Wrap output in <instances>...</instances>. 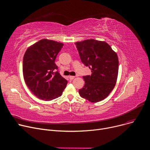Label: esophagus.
<instances>
[{
    "mask_svg": "<svg viewBox=\"0 0 150 150\" xmlns=\"http://www.w3.org/2000/svg\"><path fill=\"white\" fill-rule=\"evenodd\" d=\"M69 79L70 80H73L74 78V76H69Z\"/></svg>",
    "mask_w": 150,
    "mask_h": 150,
    "instance_id": "esophagus-1",
    "label": "esophagus"
}]
</instances>
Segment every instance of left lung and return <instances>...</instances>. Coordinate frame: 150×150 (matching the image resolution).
<instances>
[{"instance_id": "1", "label": "left lung", "mask_w": 150, "mask_h": 150, "mask_svg": "<svg viewBox=\"0 0 150 150\" xmlns=\"http://www.w3.org/2000/svg\"><path fill=\"white\" fill-rule=\"evenodd\" d=\"M75 44L82 62L91 70V75L83 76L85 85L79 93L91 103L102 101L109 96L117 82V54L104 41L91 39Z\"/></svg>"}]
</instances>
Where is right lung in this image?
<instances>
[{
	"label": "right lung",
	"instance_id": "add662e5",
	"mask_svg": "<svg viewBox=\"0 0 150 150\" xmlns=\"http://www.w3.org/2000/svg\"><path fill=\"white\" fill-rule=\"evenodd\" d=\"M63 44L41 40L28 47L23 58V76L32 93L42 100L60 96L68 81L57 71L55 60Z\"/></svg>",
	"mask_w": 150,
	"mask_h": 150
}]
</instances>
